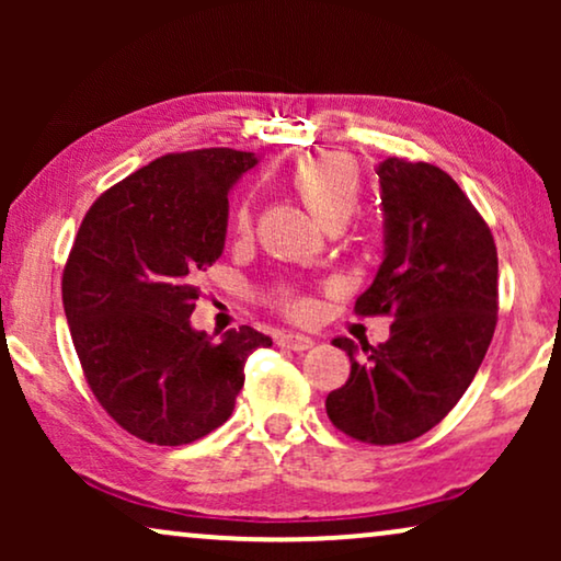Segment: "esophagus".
I'll use <instances>...</instances> for the list:
<instances>
[{"label": "esophagus", "instance_id": "1", "mask_svg": "<svg viewBox=\"0 0 561 561\" xmlns=\"http://www.w3.org/2000/svg\"><path fill=\"white\" fill-rule=\"evenodd\" d=\"M278 344H280V347H286V350H294V352H306V350H311V347H313V340H311L309 334L286 332V334H280Z\"/></svg>", "mask_w": 561, "mask_h": 561}]
</instances>
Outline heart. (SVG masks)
Wrapping results in <instances>:
<instances>
[{
    "label": "heart",
    "mask_w": 561,
    "mask_h": 561,
    "mask_svg": "<svg viewBox=\"0 0 561 561\" xmlns=\"http://www.w3.org/2000/svg\"><path fill=\"white\" fill-rule=\"evenodd\" d=\"M296 194L301 196L306 209L313 214V219L321 227L329 225H347V219L357 211L363 183L359 171L350 158L344 156H321L304 160L290 173ZM250 227V209L242 206L237 211V229ZM283 304L290 306V298L283 296ZM296 309V304H294Z\"/></svg>",
    "instance_id": "obj_1"
}]
</instances>
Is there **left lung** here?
I'll return each mask as SVG.
<instances>
[{
	"mask_svg": "<svg viewBox=\"0 0 561 561\" xmlns=\"http://www.w3.org/2000/svg\"><path fill=\"white\" fill-rule=\"evenodd\" d=\"M380 183L382 263L355 311L390 313V336L357 347L336 336L352 370L327 416L352 439L401 444L439 424L465 396L497 319L493 234L449 173L388 158Z\"/></svg>",
	"mask_w": 561,
	"mask_h": 561,
	"instance_id": "left-lung-1",
	"label": "left lung"
}]
</instances>
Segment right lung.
Returning <instances> with one entry per match:
<instances>
[{"mask_svg": "<svg viewBox=\"0 0 561 561\" xmlns=\"http://www.w3.org/2000/svg\"><path fill=\"white\" fill-rule=\"evenodd\" d=\"M260 158L209 148L152 160L91 206L64 271V309L96 401L137 439L179 447L232 416L244 363L273 340L191 327L198 273L221 255L229 191Z\"/></svg>", "mask_w": 561, "mask_h": 561, "instance_id": "1", "label": "right lung"}]
</instances>
